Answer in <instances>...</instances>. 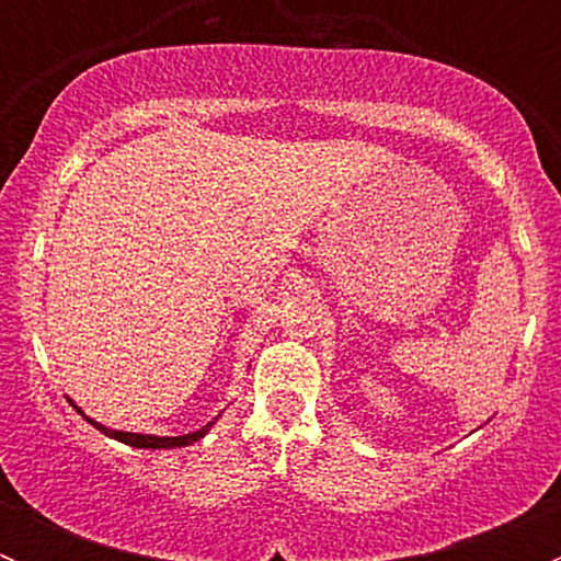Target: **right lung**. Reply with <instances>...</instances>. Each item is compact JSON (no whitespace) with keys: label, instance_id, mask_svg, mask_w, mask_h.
Instances as JSON below:
<instances>
[{"label":"right lung","instance_id":"obj_1","mask_svg":"<svg viewBox=\"0 0 561 561\" xmlns=\"http://www.w3.org/2000/svg\"><path fill=\"white\" fill-rule=\"evenodd\" d=\"M76 410L81 412V407H76ZM87 421L92 423L94 428H100V432H103L105 437H111V439H118V443H124V445H133V448H149V450H162V448H184V445H192V443H197V439H203V437H206V432H208V428L214 426V421H211V423H206V426H203V428H197V432H192V434H181V437H154V434L116 432V428H107V426H103V423L92 421V417H87Z\"/></svg>","mask_w":561,"mask_h":561}]
</instances>
